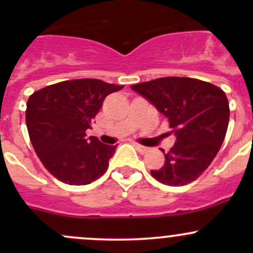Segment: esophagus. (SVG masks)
<instances>
[{"label":"esophagus","instance_id":"obj_1","mask_svg":"<svg viewBox=\"0 0 253 253\" xmlns=\"http://www.w3.org/2000/svg\"><path fill=\"white\" fill-rule=\"evenodd\" d=\"M133 147L136 148V149L138 150L139 153H142V154H144V153L148 152V148H147V147H144V145L138 144V143H133Z\"/></svg>","mask_w":253,"mask_h":253}]
</instances>
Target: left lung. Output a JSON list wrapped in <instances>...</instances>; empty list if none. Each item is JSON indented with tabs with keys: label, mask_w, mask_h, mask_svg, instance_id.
Listing matches in <instances>:
<instances>
[{
	"label": "left lung",
	"mask_w": 253,
	"mask_h": 253,
	"mask_svg": "<svg viewBox=\"0 0 253 253\" xmlns=\"http://www.w3.org/2000/svg\"><path fill=\"white\" fill-rule=\"evenodd\" d=\"M168 117L176 137L153 177L168 186H182L200 177L218 154L229 125L228 98L218 86L195 78L165 77L131 85ZM164 152V150H163Z\"/></svg>",
	"instance_id": "1"
}]
</instances>
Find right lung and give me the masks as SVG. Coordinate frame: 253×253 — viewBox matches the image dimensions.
<instances>
[{"label": "right lung", "instance_id": "obj_1", "mask_svg": "<svg viewBox=\"0 0 253 253\" xmlns=\"http://www.w3.org/2000/svg\"><path fill=\"white\" fill-rule=\"evenodd\" d=\"M124 85L75 79L45 86L29 96L25 111L35 153L57 180L88 185L104 175L116 145L86 137L104 99Z\"/></svg>", "mask_w": 253, "mask_h": 253}]
</instances>
